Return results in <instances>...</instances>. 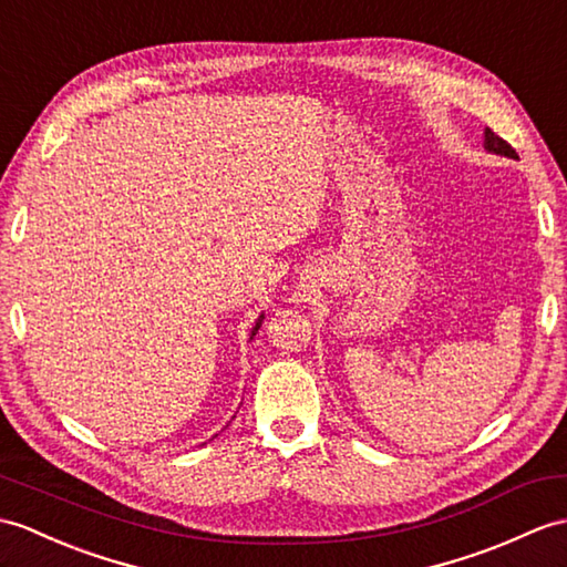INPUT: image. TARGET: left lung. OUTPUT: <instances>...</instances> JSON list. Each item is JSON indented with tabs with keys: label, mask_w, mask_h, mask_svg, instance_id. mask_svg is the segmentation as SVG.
<instances>
[{
	"label": "left lung",
	"mask_w": 567,
	"mask_h": 567,
	"mask_svg": "<svg viewBox=\"0 0 567 567\" xmlns=\"http://www.w3.org/2000/svg\"><path fill=\"white\" fill-rule=\"evenodd\" d=\"M483 147L488 150V152H493V154H499V156H507V159H517V152L509 147V144L499 137V135H495L491 127H485V142H483Z\"/></svg>",
	"instance_id": "obj_1"
}]
</instances>
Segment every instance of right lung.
Wrapping results in <instances>:
<instances>
[{
    "label": "right lung",
    "instance_id": "obj_1",
    "mask_svg": "<svg viewBox=\"0 0 567 567\" xmlns=\"http://www.w3.org/2000/svg\"><path fill=\"white\" fill-rule=\"evenodd\" d=\"M260 321H262V316H260V319H258V321H256V326H254V331H251V338H254V336H256V331H258V328H260Z\"/></svg>",
    "mask_w": 567,
    "mask_h": 567
}]
</instances>
